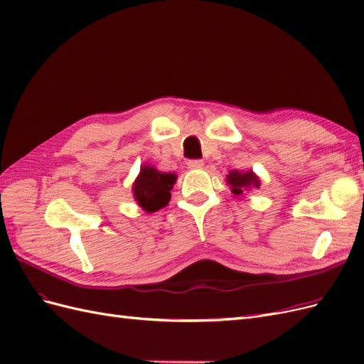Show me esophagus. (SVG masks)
Listing matches in <instances>:
<instances>
[{
  "mask_svg": "<svg viewBox=\"0 0 364 364\" xmlns=\"http://www.w3.org/2000/svg\"><path fill=\"white\" fill-rule=\"evenodd\" d=\"M203 167V161L202 159H190L188 161V168L191 170H197Z\"/></svg>",
  "mask_w": 364,
  "mask_h": 364,
  "instance_id": "34e87169",
  "label": "esophagus"
}]
</instances>
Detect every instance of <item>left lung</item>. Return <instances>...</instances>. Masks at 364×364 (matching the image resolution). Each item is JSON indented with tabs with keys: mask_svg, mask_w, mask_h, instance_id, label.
<instances>
[{
	"mask_svg": "<svg viewBox=\"0 0 364 364\" xmlns=\"http://www.w3.org/2000/svg\"><path fill=\"white\" fill-rule=\"evenodd\" d=\"M228 183L232 188L234 194H241L243 190H247L249 186H259V181L255 174L252 171L247 173H238V171H230L228 176Z\"/></svg>",
	"mask_w": 364,
	"mask_h": 364,
	"instance_id": "left-lung-1",
	"label": "left lung"
}]
</instances>
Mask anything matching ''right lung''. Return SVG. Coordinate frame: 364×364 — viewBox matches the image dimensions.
<instances>
[{
    "label": "right lung",
    "mask_w": 364,
    "mask_h": 364,
    "mask_svg": "<svg viewBox=\"0 0 364 364\" xmlns=\"http://www.w3.org/2000/svg\"><path fill=\"white\" fill-rule=\"evenodd\" d=\"M176 182V174L159 173L153 167L141 168L134 183V196L141 208L147 213H155L170 202V191Z\"/></svg>",
    "instance_id": "obj_1"
}]
</instances>
